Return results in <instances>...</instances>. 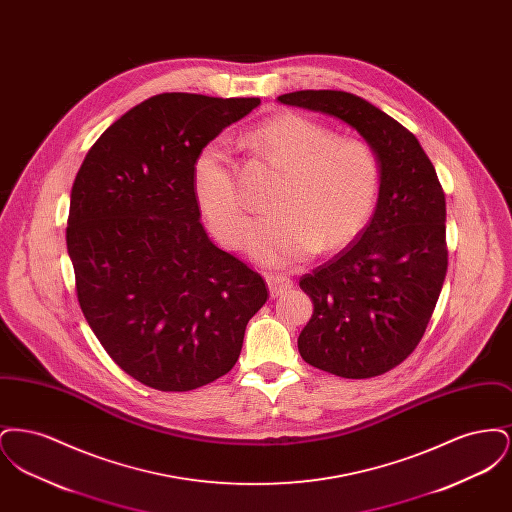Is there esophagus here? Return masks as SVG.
I'll return each instance as SVG.
<instances>
[{"label":"esophagus","mask_w":512,"mask_h":512,"mask_svg":"<svg viewBox=\"0 0 512 512\" xmlns=\"http://www.w3.org/2000/svg\"><path fill=\"white\" fill-rule=\"evenodd\" d=\"M265 280H267L268 292H270L272 297H278L282 293L290 292L293 288L292 280L288 276H284V274H267Z\"/></svg>","instance_id":"34e87169"}]
</instances>
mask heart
I'll return each instance as SVG.
<instances>
[{
	"mask_svg": "<svg viewBox=\"0 0 512 512\" xmlns=\"http://www.w3.org/2000/svg\"><path fill=\"white\" fill-rule=\"evenodd\" d=\"M249 138L286 171L270 199L274 213L253 222L247 232V253L255 261L270 267L297 265L318 249L341 251L363 234L382 182L372 147L340 138L299 113L274 115ZM192 188L215 238L228 247L242 244L247 217L226 142L213 140L199 149Z\"/></svg>",
	"mask_w": 512,
	"mask_h": 512,
	"instance_id": "b5f03b06",
	"label": "heart"
}]
</instances>
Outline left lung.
<instances>
[{
  "label": "left lung",
  "instance_id": "obj_1",
  "mask_svg": "<svg viewBox=\"0 0 512 512\" xmlns=\"http://www.w3.org/2000/svg\"><path fill=\"white\" fill-rule=\"evenodd\" d=\"M340 119L374 149L382 182L363 234L305 274L313 317L297 347L309 365L341 378H372L403 363L438 303L447 272L445 194L418 140L366 99L338 90L278 98Z\"/></svg>",
  "mask_w": 512,
  "mask_h": 512
}]
</instances>
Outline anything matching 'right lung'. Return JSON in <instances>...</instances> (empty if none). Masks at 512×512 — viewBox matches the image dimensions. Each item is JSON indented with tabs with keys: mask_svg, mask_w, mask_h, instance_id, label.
<instances>
[{
	"mask_svg": "<svg viewBox=\"0 0 512 512\" xmlns=\"http://www.w3.org/2000/svg\"><path fill=\"white\" fill-rule=\"evenodd\" d=\"M259 98L159 94L113 122L74 178L67 226L78 303L109 357L161 391L201 388L236 365L265 280L199 222V149Z\"/></svg>",
	"mask_w": 512,
	"mask_h": 512,
	"instance_id": "1",
	"label": "right lung"
}]
</instances>
